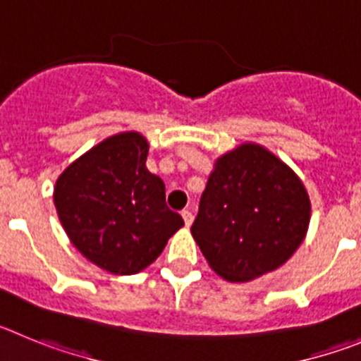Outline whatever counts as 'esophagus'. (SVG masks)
<instances>
[{
    "label": "esophagus",
    "instance_id": "esophagus-1",
    "mask_svg": "<svg viewBox=\"0 0 361 361\" xmlns=\"http://www.w3.org/2000/svg\"><path fill=\"white\" fill-rule=\"evenodd\" d=\"M181 217H183L185 225H187V226L192 225V221H194V214H192V210H190V209H185L183 212H181Z\"/></svg>",
    "mask_w": 361,
    "mask_h": 361
}]
</instances>
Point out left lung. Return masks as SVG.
<instances>
[{
  "instance_id": "1",
  "label": "left lung",
  "mask_w": 361,
  "mask_h": 361,
  "mask_svg": "<svg viewBox=\"0 0 361 361\" xmlns=\"http://www.w3.org/2000/svg\"><path fill=\"white\" fill-rule=\"evenodd\" d=\"M310 214L293 171L261 145L245 144L216 161L190 232L217 275L246 282L293 255Z\"/></svg>"
}]
</instances>
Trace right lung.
<instances>
[{"instance_id": "1", "label": "right lung", "mask_w": 361, "mask_h": 361, "mask_svg": "<svg viewBox=\"0 0 361 361\" xmlns=\"http://www.w3.org/2000/svg\"><path fill=\"white\" fill-rule=\"evenodd\" d=\"M149 145L120 133L73 161L54 201L70 241L99 268L138 274L164 252L183 219L165 203V185L145 167Z\"/></svg>"}]
</instances>
